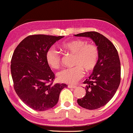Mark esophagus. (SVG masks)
<instances>
[{"mask_svg":"<svg viewBox=\"0 0 133 133\" xmlns=\"http://www.w3.org/2000/svg\"><path fill=\"white\" fill-rule=\"evenodd\" d=\"M68 88H70V89H76L77 88V86H75V85H69L68 86Z\"/></svg>","mask_w":133,"mask_h":133,"instance_id":"esophagus-1","label":"esophagus"}]
</instances>
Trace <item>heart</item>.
Returning a JSON list of instances; mask_svg holds the SVG:
<instances>
[{
	"label": "heart",
	"instance_id": "1",
	"mask_svg": "<svg viewBox=\"0 0 133 133\" xmlns=\"http://www.w3.org/2000/svg\"><path fill=\"white\" fill-rule=\"evenodd\" d=\"M61 48L68 53L74 55L70 68H66L57 74V79L62 83L74 84L83 77L84 71L91 73L96 68L99 57V49L96 44L87 43L83 39H73L64 42ZM46 61L50 68L57 69L61 64V58L53 48L47 50Z\"/></svg>",
	"mask_w": 133,
	"mask_h": 133
}]
</instances>
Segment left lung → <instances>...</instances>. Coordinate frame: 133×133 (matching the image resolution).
Masks as SVG:
<instances>
[{"instance_id":"1","label":"left lung","mask_w":133,"mask_h":133,"mask_svg":"<svg viewBox=\"0 0 133 133\" xmlns=\"http://www.w3.org/2000/svg\"><path fill=\"white\" fill-rule=\"evenodd\" d=\"M75 36L91 38L99 49L96 68L83 83L86 85V94L77 100L83 108L97 109L111 100L120 83L121 66L118 51L111 41L96 31L81 33Z\"/></svg>"}]
</instances>
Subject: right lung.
<instances>
[{
  "label": "right lung",
  "mask_w": 133,
  "mask_h": 133,
  "mask_svg": "<svg viewBox=\"0 0 133 133\" xmlns=\"http://www.w3.org/2000/svg\"><path fill=\"white\" fill-rule=\"evenodd\" d=\"M63 36L31 35L18 44L11 61L14 87L27 106L44 111L54 107L66 84L54 83L55 74L46 61V53Z\"/></svg>",
  "instance_id": "obj_1"
}]
</instances>
